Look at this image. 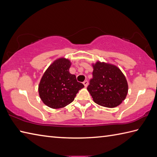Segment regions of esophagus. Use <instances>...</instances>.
I'll list each match as a JSON object with an SVG mask.
<instances>
[{"mask_svg":"<svg viewBox=\"0 0 157 157\" xmlns=\"http://www.w3.org/2000/svg\"><path fill=\"white\" fill-rule=\"evenodd\" d=\"M83 84H84L85 88H86L88 86V82L87 80H86V81H84V82H83Z\"/></svg>","mask_w":157,"mask_h":157,"instance_id":"esophagus-1","label":"esophagus"}]
</instances>
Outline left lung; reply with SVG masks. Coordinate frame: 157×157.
Listing matches in <instances>:
<instances>
[{"label": "left lung", "mask_w": 157, "mask_h": 157, "mask_svg": "<svg viewBox=\"0 0 157 157\" xmlns=\"http://www.w3.org/2000/svg\"><path fill=\"white\" fill-rule=\"evenodd\" d=\"M93 78L87 90L96 104L108 108L119 106L125 99L128 84L117 67L108 63H93Z\"/></svg>", "instance_id": "left-lung-1"}]
</instances>
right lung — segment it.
Segmentation results:
<instances>
[{
  "mask_svg": "<svg viewBox=\"0 0 157 157\" xmlns=\"http://www.w3.org/2000/svg\"><path fill=\"white\" fill-rule=\"evenodd\" d=\"M71 63L68 59H56L43 74L38 86L40 98L48 107L57 109L72 102L77 93L84 87L69 73Z\"/></svg>",
  "mask_w": 157,
  "mask_h": 157,
  "instance_id": "obj_1",
  "label": "right lung"
}]
</instances>
